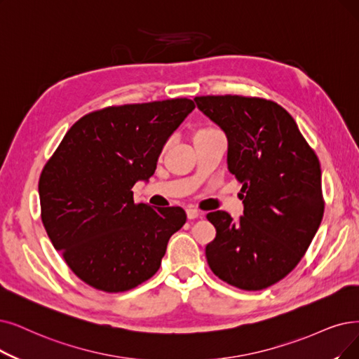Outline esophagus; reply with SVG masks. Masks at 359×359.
<instances>
[{
    "mask_svg": "<svg viewBox=\"0 0 359 359\" xmlns=\"http://www.w3.org/2000/svg\"><path fill=\"white\" fill-rule=\"evenodd\" d=\"M187 218L191 221V219H196V218H198V217H202V213H200L197 209H194V208H189L187 210Z\"/></svg>",
    "mask_w": 359,
    "mask_h": 359,
    "instance_id": "obj_1",
    "label": "esophagus"
}]
</instances>
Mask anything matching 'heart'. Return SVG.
I'll return each mask as SVG.
<instances>
[{"label":"heart","mask_w":359,"mask_h":359,"mask_svg":"<svg viewBox=\"0 0 359 359\" xmlns=\"http://www.w3.org/2000/svg\"><path fill=\"white\" fill-rule=\"evenodd\" d=\"M212 131H215V130H200V131H197L196 133V135H202V134H208V133H212ZM194 135V137H196Z\"/></svg>","instance_id":"1"}]
</instances>
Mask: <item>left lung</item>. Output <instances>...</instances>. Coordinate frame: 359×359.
<instances>
[{
    "instance_id": "left-lung-1",
    "label": "left lung",
    "mask_w": 359,
    "mask_h": 359,
    "mask_svg": "<svg viewBox=\"0 0 359 359\" xmlns=\"http://www.w3.org/2000/svg\"><path fill=\"white\" fill-rule=\"evenodd\" d=\"M194 102L226 134L228 169L245 205L237 221L224 210L206 215L217 229L208 264L237 289L264 290L290 274L321 224L320 161L276 102L231 94Z\"/></svg>"
}]
</instances>
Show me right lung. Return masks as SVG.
Instances as JSON below:
<instances>
[{"label":"right lung","instance_id":"1","mask_svg":"<svg viewBox=\"0 0 359 359\" xmlns=\"http://www.w3.org/2000/svg\"><path fill=\"white\" fill-rule=\"evenodd\" d=\"M190 98L109 106L70 126L39 177L41 219L55 250L91 287L119 293L151 278L170 236L187 221L178 206L135 203L166 140L194 109Z\"/></svg>","mask_w":359,"mask_h":359}]
</instances>
